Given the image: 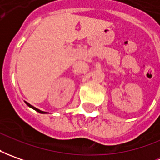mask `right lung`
<instances>
[{
  "label": "right lung",
  "instance_id": "right-lung-1",
  "mask_svg": "<svg viewBox=\"0 0 160 160\" xmlns=\"http://www.w3.org/2000/svg\"><path fill=\"white\" fill-rule=\"evenodd\" d=\"M25 103H27V105H28V106H29V107H31L32 109H34V110H35V111H36V112H39V113H42V114H44V113H47V112H42V111H40V110H39V109H37V108L34 107V106H32L31 104H29V103H27V102H25Z\"/></svg>",
  "mask_w": 160,
  "mask_h": 160
}]
</instances>
